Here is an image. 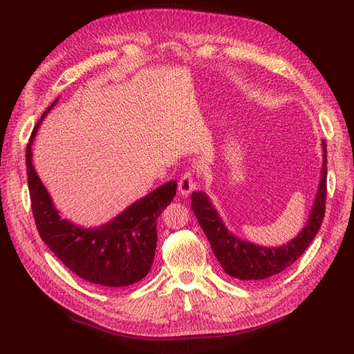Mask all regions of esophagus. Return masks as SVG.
<instances>
[{"mask_svg": "<svg viewBox=\"0 0 354 354\" xmlns=\"http://www.w3.org/2000/svg\"><path fill=\"white\" fill-rule=\"evenodd\" d=\"M196 189V183H195V176L192 171H186V173L180 177L178 180V190L181 195L187 196L189 194H192Z\"/></svg>", "mask_w": 354, "mask_h": 354, "instance_id": "obj_1", "label": "esophagus"}]
</instances>
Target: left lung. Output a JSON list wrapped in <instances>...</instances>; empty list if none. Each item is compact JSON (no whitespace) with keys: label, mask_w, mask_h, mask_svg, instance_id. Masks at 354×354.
Masks as SVG:
<instances>
[{"label":"left lung","mask_w":354,"mask_h":354,"mask_svg":"<svg viewBox=\"0 0 354 354\" xmlns=\"http://www.w3.org/2000/svg\"><path fill=\"white\" fill-rule=\"evenodd\" d=\"M324 147V165L320 174L317 195L310 211L308 221L298 236L279 248H264V246L245 242L232 234L223 220L214 209L212 203L203 192L192 194V209L205 232L211 243V248L220 261L223 270L232 277L241 281L259 282L279 274L289 266L295 263L307 250L320 229V224L325 217L326 202V143Z\"/></svg>","instance_id":"1"}]
</instances>
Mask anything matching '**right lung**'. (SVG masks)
I'll return each mask as SVG.
<instances>
[{
	"mask_svg": "<svg viewBox=\"0 0 354 354\" xmlns=\"http://www.w3.org/2000/svg\"><path fill=\"white\" fill-rule=\"evenodd\" d=\"M57 99L44 112L56 104ZM26 146V171L32 214L41 239L69 270L84 281L109 288L133 285L151 272L156 250V220L176 196L177 181H168L134 202L115 220L97 229H84L60 217L47 189L32 165V143Z\"/></svg>",
	"mask_w": 354,
	"mask_h": 354,
	"instance_id": "obj_1",
	"label": "right lung"
}]
</instances>
